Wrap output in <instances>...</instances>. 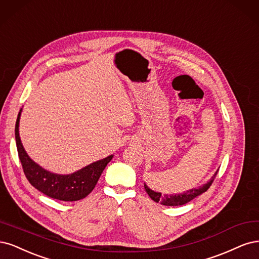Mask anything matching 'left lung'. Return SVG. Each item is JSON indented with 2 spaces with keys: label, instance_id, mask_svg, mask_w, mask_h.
I'll use <instances>...</instances> for the list:
<instances>
[{
  "label": "left lung",
  "instance_id": "obj_1",
  "mask_svg": "<svg viewBox=\"0 0 259 259\" xmlns=\"http://www.w3.org/2000/svg\"><path fill=\"white\" fill-rule=\"evenodd\" d=\"M219 170L214 173L213 177L211 178V180L208 181L206 184H203L202 186H200L198 188H193L189 189L187 191H184L183 194H178V195H161V193H156V191L152 190L151 188H148L147 185L144 184V188L146 190V193L148 194V196L151 197L152 200H154L155 202H159L162 205H169V206H177V205H183L186 204L187 202L191 201V200L195 199L196 197L200 196L201 194L205 193V191L210 188V186L212 185V183L218 174Z\"/></svg>",
  "mask_w": 259,
  "mask_h": 259
}]
</instances>
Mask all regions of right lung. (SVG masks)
<instances>
[{
  "instance_id": "obj_1",
  "label": "right lung",
  "mask_w": 259,
  "mask_h": 259,
  "mask_svg": "<svg viewBox=\"0 0 259 259\" xmlns=\"http://www.w3.org/2000/svg\"><path fill=\"white\" fill-rule=\"evenodd\" d=\"M20 114L21 110L15 127L16 145L23 172L30 184L44 195L61 201H77L87 197L96 187L105 166L112 160L113 155L90 163L72 174L62 175L49 172L33 161L24 151L19 137Z\"/></svg>"
}]
</instances>
